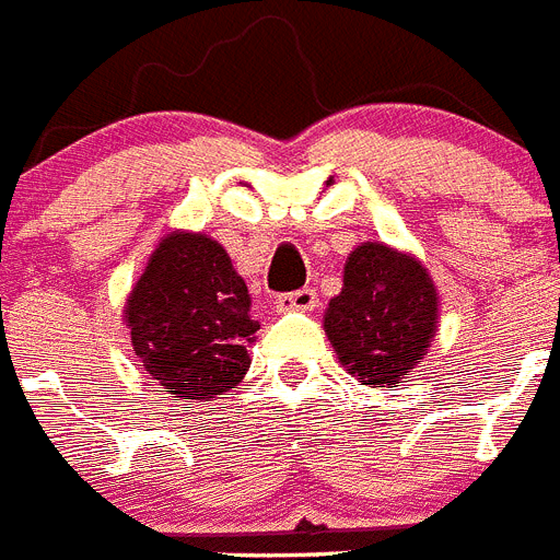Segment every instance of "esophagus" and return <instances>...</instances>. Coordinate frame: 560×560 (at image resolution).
<instances>
[{"label":"esophagus","mask_w":560,"mask_h":560,"mask_svg":"<svg viewBox=\"0 0 560 560\" xmlns=\"http://www.w3.org/2000/svg\"><path fill=\"white\" fill-rule=\"evenodd\" d=\"M315 304H318V293H315L313 287H301V290H293V293L276 295V310H279V313H290V310L307 313Z\"/></svg>","instance_id":"1"}]
</instances>
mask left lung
<instances>
[{
    "instance_id": "obj_1",
    "label": "left lung",
    "mask_w": 560,
    "mask_h": 560,
    "mask_svg": "<svg viewBox=\"0 0 560 560\" xmlns=\"http://www.w3.org/2000/svg\"><path fill=\"white\" fill-rule=\"evenodd\" d=\"M436 290L420 261L369 242L349 253L324 329L363 386L392 388L434 338Z\"/></svg>"
}]
</instances>
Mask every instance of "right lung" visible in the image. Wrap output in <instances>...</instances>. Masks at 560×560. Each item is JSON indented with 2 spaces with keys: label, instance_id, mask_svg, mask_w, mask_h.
Listing matches in <instances>:
<instances>
[{
  "label": "right lung",
  "instance_id": "right-lung-1",
  "mask_svg": "<svg viewBox=\"0 0 560 560\" xmlns=\"http://www.w3.org/2000/svg\"><path fill=\"white\" fill-rule=\"evenodd\" d=\"M145 374L183 400H208L245 377L259 324L225 247L206 233H172L126 301Z\"/></svg>",
  "mask_w": 560,
  "mask_h": 560
}]
</instances>
